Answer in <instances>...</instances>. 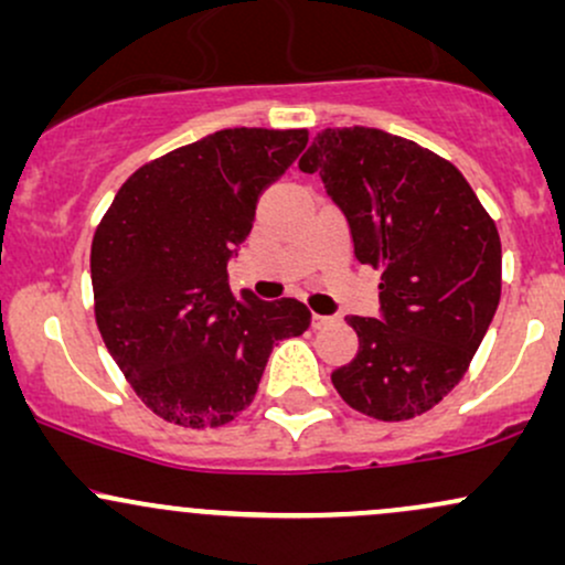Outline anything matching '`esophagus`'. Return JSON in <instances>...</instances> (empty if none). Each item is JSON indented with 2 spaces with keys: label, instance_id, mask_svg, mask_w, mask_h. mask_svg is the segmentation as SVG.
Here are the masks:
<instances>
[{
  "label": "esophagus",
  "instance_id": "1",
  "mask_svg": "<svg viewBox=\"0 0 565 565\" xmlns=\"http://www.w3.org/2000/svg\"><path fill=\"white\" fill-rule=\"evenodd\" d=\"M332 321H334L332 316H319V313H313V319H310V323H313V329H327Z\"/></svg>",
  "mask_w": 565,
  "mask_h": 565
}]
</instances>
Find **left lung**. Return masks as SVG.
<instances>
[{
  "instance_id": "obj_1",
  "label": "left lung",
  "mask_w": 565,
  "mask_h": 565,
  "mask_svg": "<svg viewBox=\"0 0 565 565\" xmlns=\"http://www.w3.org/2000/svg\"><path fill=\"white\" fill-rule=\"evenodd\" d=\"M300 170L345 215L355 260L382 270L380 316H350L359 353L332 385L366 417H417L462 380L497 313L494 220L457 167L382 129H323Z\"/></svg>"
}]
</instances>
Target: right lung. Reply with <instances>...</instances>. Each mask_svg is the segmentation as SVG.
I'll return each instance as SVG.
<instances>
[{
	"label": "right lung",
	"mask_w": 565,
	"mask_h": 565,
	"mask_svg": "<svg viewBox=\"0 0 565 565\" xmlns=\"http://www.w3.org/2000/svg\"><path fill=\"white\" fill-rule=\"evenodd\" d=\"M305 142V129H220L140 167L97 225V329L142 404L167 423H231L255 398L276 342L310 327L295 297H233L228 284L257 201Z\"/></svg>",
	"instance_id": "right-lung-1"
}]
</instances>
